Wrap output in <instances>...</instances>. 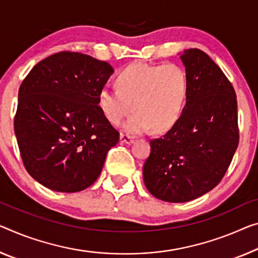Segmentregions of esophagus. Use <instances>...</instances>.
I'll return each mask as SVG.
<instances>
[{
  "instance_id": "obj_1",
  "label": "esophagus",
  "mask_w": 258,
  "mask_h": 258,
  "mask_svg": "<svg viewBox=\"0 0 258 258\" xmlns=\"http://www.w3.org/2000/svg\"><path fill=\"white\" fill-rule=\"evenodd\" d=\"M120 142L123 143V144H132V143H134V137L128 136V135H124V134H121Z\"/></svg>"
}]
</instances>
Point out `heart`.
<instances>
[{
  "instance_id": "b5f03b06",
  "label": "heart",
  "mask_w": 258,
  "mask_h": 258,
  "mask_svg": "<svg viewBox=\"0 0 258 258\" xmlns=\"http://www.w3.org/2000/svg\"><path fill=\"white\" fill-rule=\"evenodd\" d=\"M117 89L104 88L98 94V106L110 124L125 122V133L138 135L152 128L164 133L179 121L188 96V79L176 64L152 66L134 63L118 74Z\"/></svg>"
}]
</instances>
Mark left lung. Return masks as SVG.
<instances>
[{"instance_id": "8db88e82", "label": "left lung", "mask_w": 258, "mask_h": 258, "mask_svg": "<svg viewBox=\"0 0 258 258\" xmlns=\"http://www.w3.org/2000/svg\"><path fill=\"white\" fill-rule=\"evenodd\" d=\"M188 96L179 121L150 142L143 166L150 194L184 203L209 192L223 179L239 144L235 91L208 54L197 48L180 54Z\"/></svg>"}]
</instances>
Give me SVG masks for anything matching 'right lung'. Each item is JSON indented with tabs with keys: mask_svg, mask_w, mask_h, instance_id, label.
<instances>
[{
	"mask_svg": "<svg viewBox=\"0 0 258 258\" xmlns=\"http://www.w3.org/2000/svg\"><path fill=\"white\" fill-rule=\"evenodd\" d=\"M113 73L105 61L61 51L35 64L23 81L15 134L27 173L43 187L77 192L100 175L120 136L98 106Z\"/></svg>",
	"mask_w": 258,
	"mask_h": 258,
	"instance_id": "right-lung-1",
	"label": "right lung"
}]
</instances>
